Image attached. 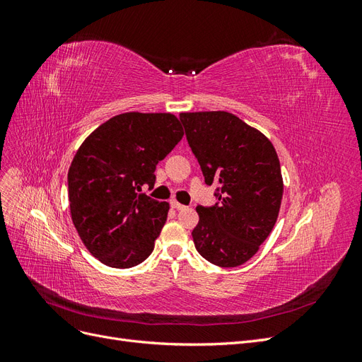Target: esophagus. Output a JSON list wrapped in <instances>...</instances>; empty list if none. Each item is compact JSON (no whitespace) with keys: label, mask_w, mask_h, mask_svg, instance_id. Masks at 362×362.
<instances>
[{"label":"esophagus","mask_w":362,"mask_h":362,"mask_svg":"<svg viewBox=\"0 0 362 362\" xmlns=\"http://www.w3.org/2000/svg\"><path fill=\"white\" fill-rule=\"evenodd\" d=\"M170 206L172 208H175V210H182V208H185V205H182V204H180L178 201H170Z\"/></svg>","instance_id":"1"}]
</instances>
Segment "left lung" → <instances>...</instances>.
<instances>
[{"instance_id": "1", "label": "left lung", "mask_w": 362, "mask_h": 362, "mask_svg": "<svg viewBox=\"0 0 362 362\" xmlns=\"http://www.w3.org/2000/svg\"><path fill=\"white\" fill-rule=\"evenodd\" d=\"M205 184H217L213 206H196L194 247L218 267L254 257L276 223L282 201L281 164L272 141L228 112L181 113Z\"/></svg>"}]
</instances>
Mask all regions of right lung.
<instances>
[{
	"instance_id": "1",
	"label": "right lung",
	"mask_w": 362,
	"mask_h": 362,
	"mask_svg": "<svg viewBox=\"0 0 362 362\" xmlns=\"http://www.w3.org/2000/svg\"><path fill=\"white\" fill-rule=\"evenodd\" d=\"M184 131L170 113H122L98 127L71 163L68 192L81 242L103 264L144 262L166 223L169 204L140 193L156 184V168Z\"/></svg>"
}]
</instances>
